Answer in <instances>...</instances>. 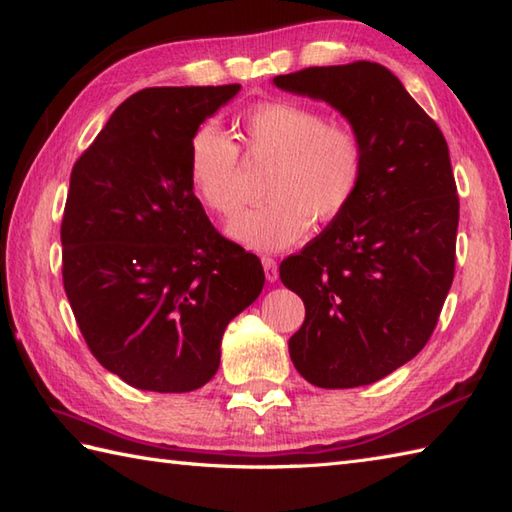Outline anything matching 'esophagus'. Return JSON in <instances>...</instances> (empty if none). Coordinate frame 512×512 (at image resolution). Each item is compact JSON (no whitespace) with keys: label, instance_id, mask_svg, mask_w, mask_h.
<instances>
[{"label":"esophagus","instance_id":"esophagus-1","mask_svg":"<svg viewBox=\"0 0 512 512\" xmlns=\"http://www.w3.org/2000/svg\"><path fill=\"white\" fill-rule=\"evenodd\" d=\"M262 266H264L266 279L270 281V284H275V281L279 279V268H277L275 259L273 257H262Z\"/></svg>","mask_w":512,"mask_h":512}]
</instances>
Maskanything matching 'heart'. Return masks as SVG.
Returning a JSON list of instances; mask_svg holds the SVG:
<instances>
[{
    "instance_id": "1",
    "label": "heart",
    "mask_w": 512,
    "mask_h": 512,
    "mask_svg": "<svg viewBox=\"0 0 512 512\" xmlns=\"http://www.w3.org/2000/svg\"><path fill=\"white\" fill-rule=\"evenodd\" d=\"M246 151L275 160L266 182L268 202L244 211L228 226L237 244L253 250H284L308 233L312 217H341L365 178V145L352 125L334 123L306 103H259L239 118ZM189 182L195 195L220 215L242 204V158L235 140L209 121L189 140Z\"/></svg>"
}]
</instances>
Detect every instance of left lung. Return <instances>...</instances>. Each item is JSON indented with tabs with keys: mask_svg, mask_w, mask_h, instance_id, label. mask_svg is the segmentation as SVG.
<instances>
[{
	"mask_svg": "<svg viewBox=\"0 0 512 512\" xmlns=\"http://www.w3.org/2000/svg\"><path fill=\"white\" fill-rule=\"evenodd\" d=\"M273 83L332 105L365 145L350 209L279 266L306 306L290 358L323 389L376 383L427 345L453 284L460 202L447 140L380 63L317 65Z\"/></svg>",
	"mask_w": 512,
	"mask_h": 512,
	"instance_id": "left-lung-1",
	"label": "left lung"
}]
</instances>
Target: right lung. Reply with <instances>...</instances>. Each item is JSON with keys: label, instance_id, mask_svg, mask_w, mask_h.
Here are the masks:
<instances>
[{"label": "right lung", "instance_id": "1", "mask_svg": "<svg viewBox=\"0 0 512 512\" xmlns=\"http://www.w3.org/2000/svg\"><path fill=\"white\" fill-rule=\"evenodd\" d=\"M239 88L136 92L72 167L65 295L96 361L136 389L209 383L226 325L264 288L262 262L215 231L187 171L191 134Z\"/></svg>", "mask_w": 512, "mask_h": 512}]
</instances>
